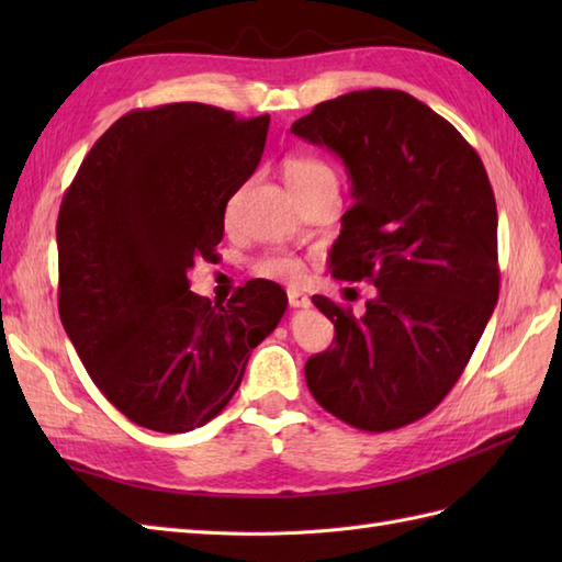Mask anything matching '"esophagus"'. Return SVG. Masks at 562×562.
Segmentation results:
<instances>
[{
	"label": "esophagus",
	"mask_w": 562,
	"mask_h": 562,
	"mask_svg": "<svg viewBox=\"0 0 562 562\" xmlns=\"http://www.w3.org/2000/svg\"><path fill=\"white\" fill-rule=\"evenodd\" d=\"M288 302H290V306H294V308H302V306H308L312 304V300H308V296L304 294V292H300V290H288Z\"/></svg>",
	"instance_id": "34e87169"
}]
</instances>
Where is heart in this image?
<instances>
[{
	"label": "heart",
	"mask_w": 562,
	"mask_h": 562,
	"mask_svg": "<svg viewBox=\"0 0 562 562\" xmlns=\"http://www.w3.org/2000/svg\"><path fill=\"white\" fill-rule=\"evenodd\" d=\"M282 176L294 198L314 193V190H333V193H338L336 169L328 161L314 157V154H290L282 161ZM256 272L268 280L294 282L302 278L304 266L300 258L290 254H268L256 262Z\"/></svg>",
	"instance_id": "b5f03b06"
}]
</instances>
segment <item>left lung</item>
<instances>
[{"mask_svg": "<svg viewBox=\"0 0 562 562\" xmlns=\"http://www.w3.org/2000/svg\"><path fill=\"white\" fill-rule=\"evenodd\" d=\"M292 133L336 151L352 181L330 274L376 288L360 318L314 294L336 338L306 360V386L364 432L411 425L457 384L497 304L485 166L457 127L398 89L318 103Z\"/></svg>", "mask_w": 562, "mask_h": 562, "instance_id": "1", "label": "left lung"}]
</instances>
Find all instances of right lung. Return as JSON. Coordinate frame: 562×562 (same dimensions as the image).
<instances>
[{
    "mask_svg": "<svg viewBox=\"0 0 562 562\" xmlns=\"http://www.w3.org/2000/svg\"><path fill=\"white\" fill-rule=\"evenodd\" d=\"M268 125L270 115L207 103L130 111L59 205V318L103 396L154 432L220 415L288 308L270 280L246 282L226 306L188 282L198 258H214L226 202L256 171Z\"/></svg>",
    "mask_w": 562,
    "mask_h": 562,
    "instance_id": "add662e5",
    "label": "right lung"
}]
</instances>
